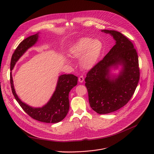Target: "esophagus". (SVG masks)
<instances>
[{"label": "esophagus", "mask_w": 154, "mask_h": 154, "mask_svg": "<svg viewBox=\"0 0 154 154\" xmlns=\"http://www.w3.org/2000/svg\"><path fill=\"white\" fill-rule=\"evenodd\" d=\"M79 82L80 83H82L83 81H84V77L83 75H80L79 77Z\"/></svg>", "instance_id": "obj_1"}]
</instances>
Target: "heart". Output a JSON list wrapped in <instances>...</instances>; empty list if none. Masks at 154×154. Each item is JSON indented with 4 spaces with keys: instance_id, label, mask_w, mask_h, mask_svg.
Returning a JSON list of instances; mask_svg holds the SVG:
<instances>
[{
    "instance_id": "1",
    "label": "heart",
    "mask_w": 154,
    "mask_h": 154,
    "mask_svg": "<svg viewBox=\"0 0 154 154\" xmlns=\"http://www.w3.org/2000/svg\"><path fill=\"white\" fill-rule=\"evenodd\" d=\"M101 41L90 38H82L76 41L70 49L72 57L81 59V65L85 69H91L97 62L103 51Z\"/></svg>"
}]
</instances>
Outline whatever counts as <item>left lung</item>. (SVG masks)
<instances>
[{"label": "left lung", "mask_w": 154, "mask_h": 154, "mask_svg": "<svg viewBox=\"0 0 154 154\" xmlns=\"http://www.w3.org/2000/svg\"><path fill=\"white\" fill-rule=\"evenodd\" d=\"M110 34L116 45L86 74L85 86L91 108L99 114L115 112L133 96L140 80L138 57L133 43L121 33L102 30ZM119 64L123 69L112 78L109 69Z\"/></svg>", "instance_id": "1"}]
</instances>
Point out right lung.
<instances>
[{
    "mask_svg": "<svg viewBox=\"0 0 154 154\" xmlns=\"http://www.w3.org/2000/svg\"><path fill=\"white\" fill-rule=\"evenodd\" d=\"M38 34L32 35L22 41L13 54L10 70H13L19 58L38 41ZM78 78L73 74H63L59 77L56 90L50 100L41 108H33L22 102L16 94L11 74L10 84L11 91L16 100L23 110L31 118L40 122L57 123L62 121L66 116L69 109V93L77 84Z\"/></svg>",
    "mask_w": 154,
    "mask_h": 154,
    "instance_id": "1",
    "label": "right lung"
}]
</instances>
